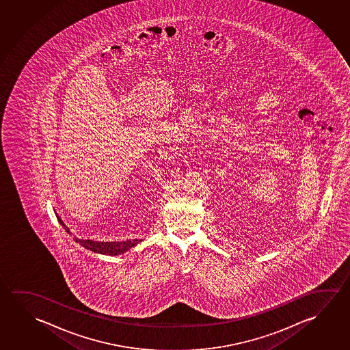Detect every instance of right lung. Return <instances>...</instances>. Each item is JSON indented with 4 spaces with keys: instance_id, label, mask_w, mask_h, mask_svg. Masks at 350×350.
<instances>
[{
    "instance_id": "obj_1",
    "label": "right lung",
    "mask_w": 350,
    "mask_h": 350,
    "mask_svg": "<svg viewBox=\"0 0 350 350\" xmlns=\"http://www.w3.org/2000/svg\"><path fill=\"white\" fill-rule=\"evenodd\" d=\"M59 224H62L64 227V230L67 233L70 234L69 228L64 224V221L61 218L58 217ZM75 241L77 243H79L81 247H85L88 250H92L94 252H98V254H103V255H120L123 252L129 250L131 247H134L138 244V239L135 241H89V239H78L75 238Z\"/></svg>"
}]
</instances>
